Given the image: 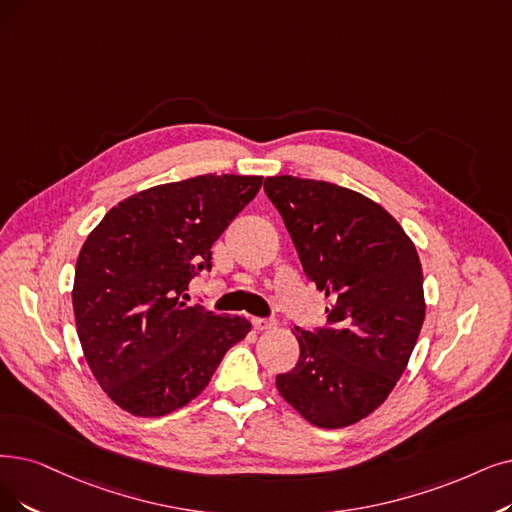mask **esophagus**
Here are the masks:
<instances>
[{
    "mask_svg": "<svg viewBox=\"0 0 512 512\" xmlns=\"http://www.w3.org/2000/svg\"><path fill=\"white\" fill-rule=\"evenodd\" d=\"M252 325H254V330H258V332H264V330H271V327H275L277 323H275V319H262V317H254V319H252Z\"/></svg>",
    "mask_w": 512,
    "mask_h": 512,
    "instance_id": "obj_1",
    "label": "esophagus"
}]
</instances>
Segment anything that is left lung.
<instances>
[{"instance_id": "left-lung-1", "label": "left lung", "mask_w": 512, "mask_h": 512, "mask_svg": "<svg viewBox=\"0 0 512 512\" xmlns=\"http://www.w3.org/2000/svg\"><path fill=\"white\" fill-rule=\"evenodd\" d=\"M264 193L330 300L325 327L294 330L300 359L277 376V391L319 428L351 426L393 391L422 330L416 245L376 201L332 182L271 176Z\"/></svg>"}]
</instances>
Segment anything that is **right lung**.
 I'll return each instance as SVG.
<instances>
[{"label": "right lung", "mask_w": 512, "mask_h": 512, "mask_svg": "<svg viewBox=\"0 0 512 512\" xmlns=\"http://www.w3.org/2000/svg\"><path fill=\"white\" fill-rule=\"evenodd\" d=\"M262 176L203 174L111 208L77 256L73 311L86 361L113 403L142 418L193 401L252 330L185 302L212 269V245L256 197Z\"/></svg>", "instance_id": "add662e5"}]
</instances>
